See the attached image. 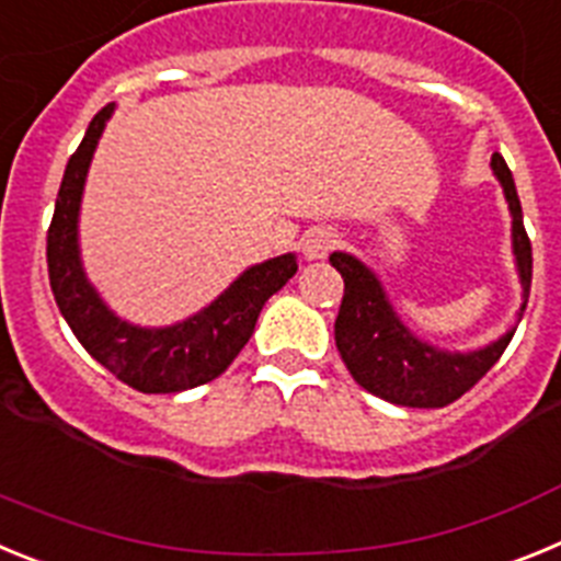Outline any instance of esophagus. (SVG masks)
<instances>
[{
    "instance_id": "obj_1",
    "label": "esophagus",
    "mask_w": 561,
    "mask_h": 561,
    "mask_svg": "<svg viewBox=\"0 0 561 561\" xmlns=\"http://www.w3.org/2000/svg\"><path fill=\"white\" fill-rule=\"evenodd\" d=\"M336 244H340V236L331 227H311L304 236V255L309 261H317V257L329 255Z\"/></svg>"
}]
</instances>
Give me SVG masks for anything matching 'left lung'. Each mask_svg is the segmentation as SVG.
Masks as SVG:
<instances>
[{"mask_svg":"<svg viewBox=\"0 0 561 561\" xmlns=\"http://www.w3.org/2000/svg\"><path fill=\"white\" fill-rule=\"evenodd\" d=\"M492 171L500 180L512 210V238L514 257H517L519 284H523V309L531 291V241L523 225L514 176L500 153L492 157ZM331 266L345 280L340 314L334 323L336 351L345 368L351 370L356 385L401 408H447L455 399L472 390L503 351L512 342L514 329L500 336L497 342L469 354H449L435 345L421 342L390 306L388 295L381 289L379 277L368 266L356 261L348 252H334L329 257Z\"/></svg>","mask_w":561,"mask_h":561,"instance_id":"obj_1","label":"left lung"}]
</instances>
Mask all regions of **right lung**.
Masks as SVG:
<instances>
[{"label": "right lung", "instance_id": "obj_1", "mask_svg": "<svg viewBox=\"0 0 561 561\" xmlns=\"http://www.w3.org/2000/svg\"><path fill=\"white\" fill-rule=\"evenodd\" d=\"M114 106L92 117L78 151L69 157L58 187L56 213L47 230L49 289L56 295L64 320L83 348L140 393H180L199 388L230 368L238 351L250 342L264 304L284 289L297 272L295 255H277L255 264L232 280L230 289L199 314L168 329H140L106 309L83 275L78 255V210L89 162Z\"/></svg>", "mask_w": 561, "mask_h": 561}]
</instances>
